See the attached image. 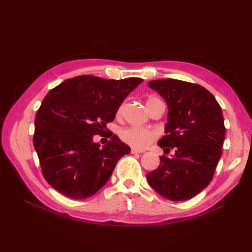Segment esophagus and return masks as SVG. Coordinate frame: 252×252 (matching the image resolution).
I'll list each match as a JSON object with an SVG mask.
<instances>
[{
	"mask_svg": "<svg viewBox=\"0 0 252 252\" xmlns=\"http://www.w3.org/2000/svg\"><path fill=\"white\" fill-rule=\"evenodd\" d=\"M141 152H143V151H141V150H138V149H131V154H133V155H135V154H141Z\"/></svg>",
	"mask_w": 252,
	"mask_h": 252,
	"instance_id": "34e87169",
	"label": "esophagus"
}]
</instances>
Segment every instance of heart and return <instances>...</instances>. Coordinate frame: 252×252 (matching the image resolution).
<instances>
[{
	"instance_id": "b5f03b06",
	"label": "heart",
	"mask_w": 252,
	"mask_h": 252,
	"mask_svg": "<svg viewBox=\"0 0 252 252\" xmlns=\"http://www.w3.org/2000/svg\"><path fill=\"white\" fill-rule=\"evenodd\" d=\"M152 100H157V97H150L147 102ZM120 136L122 141L130 145L131 147L135 149H143L157 139V133L150 129L132 126L123 129L120 133Z\"/></svg>"
}]
</instances>
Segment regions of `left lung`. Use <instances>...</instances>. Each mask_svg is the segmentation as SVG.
Listing matches in <instances>:
<instances>
[{
	"label": "left lung",
	"instance_id": "obj_1",
	"mask_svg": "<svg viewBox=\"0 0 252 252\" xmlns=\"http://www.w3.org/2000/svg\"><path fill=\"white\" fill-rule=\"evenodd\" d=\"M168 107L165 133L158 145L175 154L161 157L146 178L157 193L170 201L189 200L209 185L222 156L224 118L216 97L201 85L173 79L148 82Z\"/></svg>",
	"mask_w": 252,
	"mask_h": 252
}]
</instances>
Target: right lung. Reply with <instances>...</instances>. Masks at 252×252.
I'll return each instance as SVG.
<instances>
[{
	"mask_svg": "<svg viewBox=\"0 0 252 252\" xmlns=\"http://www.w3.org/2000/svg\"><path fill=\"white\" fill-rule=\"evenodd\" d=\"M142 82L79 75L61 83L44 97L34 120L33 146L52 188L82 200L108 182L130 147L117 135L101 147L94 135L103 133L125 97Z\"/></svg>",
	"mask_w": 252,
	"mask_h": 252,
	"instance_id": "obj_1",
	"label": "right lung"
}]
</instances>
